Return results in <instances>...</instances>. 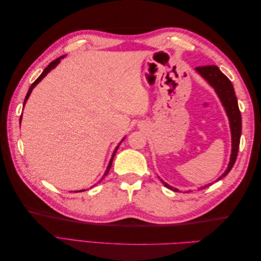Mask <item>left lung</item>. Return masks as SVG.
I'll return each mask as SVG.
<instances>
[{"instance_id":"left-lung-1","label":"left lung","mask_w":261,"mask_h":261,"mask_svg":"<svg viewBox=\"0 0 261 261\" xmlns=\"http://www.w3.org/2000/svg\"><path fill=\"white\" fill-rule=\"evenodd\" d=\"M195 70L198 73L204 81H206L213 89H215L217 96L219 97L221 103H222L224 111L228 117V122H230V128H231V137H232V150H231V156L230 162L227 164V169L225 172L221 175L217 180L222 179L224 176L227 175V173L231 171L233 165L236 161V156H238L239 147H240V140H241V134H242V117L241 112L238 105V98L233 88V85L231 81L221 72L218 66L216 65H209V66H199L196 67ZM160 178V177H159ZM161 179V178H160ZM163 185L165 187L170 188L173 192H179L177 188L172 187L168 183H165L163 179H161ZM212 183H209L204 186H200L199 189H203L210 186Z\"/></svg>"}]
</instances>
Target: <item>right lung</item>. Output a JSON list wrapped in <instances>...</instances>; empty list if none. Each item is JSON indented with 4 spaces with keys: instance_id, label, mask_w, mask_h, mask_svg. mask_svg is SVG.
<instances>
[{
    "instance_id": "right-lung-1",
    "label": "right lung",
    "mask_w": 261,
    "mask_h": 261,
    "mask_svg": "<svg viewBox=\"0 0 261 261\" xmlns=\"http://www.w3.org/2000/svg\"><path fill=\"white\" fill-rule=\"evenodd\" d=\"M65 58V55H62V57H60V58H58L57 60H54L53 62H51L50 63V64L48 65V66H46L45 68H44V70H43V72L41 73V75L40 76H39L38 78H37V80L33 83V85H31L30 86V88H29V90H28V92H27V94H26V98H25V100H23V107H25V105H26V102H27V100H28V98H29V96H30V93H31V91H33V89L35 88V87L39 84V83H40L42 80H43V78L46 76V75H48V73H50L51 72V70L53 69V68H55V67H57L58 65H59V63L61 62V60L62 59H64ZM21 116H22V114H21ZM21 116H20V118H19V124H20V122H21ZM125 139V137L121 140V143H122V141ZM121 143L120 144H118L117 146H116V148L114 149V151H113V154H112V156H111V159H110V162H109V164H108V168H107V170H106V173H105V175L103 176H102V179H103L106 176H107V174H108V173H109V171H110V169H111V165H112V162H113V158H114V155H115V153H116V151H117V149H118V147H120V145H121ZM85 191V189H83V191H77L76 193H80V192H84Z\"/></svg>"
}]
</instances>
